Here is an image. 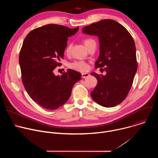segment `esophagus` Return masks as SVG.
Segmentation results:
<instances>
[{"mask_svg": "<svg viewBox=\"0 0 158 158\" xmlns=\"http://www.w3.org/2000/svg\"><path fill=\"white\" fill-rule=\"evenodd\" d=\"M89 76H90V74H88V73H82V78L87 77H89Z\"/></svg>", "mask_w": 158, "mask_h": 158, "instance_id": "obj_1", "label": "esophagus"}]
</instances>
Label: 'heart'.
Instances as JSON below:
<instances>
[{"label": "heart", "instance_id": "heart-1", "mask_svg": "<svg viewBox=\"0 0 158 158\" xmlns=\"http://www.w3.org/2000/svg\"><path fill=\"white\" fill-rule=\"evenodd\" d=\"M93 41H94L93 39H85L84 41V44L85 45V46L86 47V48L89 46V45L90 44V43L92 42ZM71 45L69 44L67 46V47L65 49V52L66 53H69L71 51ZM69 67H70L71 69H73L74 70L76 71H81V72H84L86 71L88 68H89V66L88 64L82 60H75L71 63H70L69 64Z\"/></svg>", "mask_w": 158, "mask_h": 158}]
</instances>
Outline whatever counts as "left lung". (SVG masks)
<instances>
[{"instance_id":"8db88e82","label":"left lung","mask_w":158,"mask_h":158,"mask_svg":"<svg viewBox=\"0 0 158 158\" xmlns=\"http://www.w3.org/2000/svg\"><path fill=\"white\" fill-rule=\"evenodd\" d=\"M82 32L98 37L100 52L95 67H104L106 72L104 76L91 73L98 83L91 96L103 107H114L127 97L137 71L133 38L124 26L112 19H104L85 26Z\"/></svg>"}]
</instances>
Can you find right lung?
<instances>
[{
	"instance_id": "obj_1",
	"label": "right lung",
	"mask_w": 158,
	"mask_h": 158,
	"mask_svg": "<svg viewBox=\"0 0 158 158\" xmlns=\"http://www.w3.org/2000/svg\"><path fill=\"white\" fill-rule=\"evenodd\" d=\"M78 30L79 27L48 24L31 31L23 42L19 54L22 82L31 99L44 108L55 110L65 104L81 79L72 69L61 76L53 73L64 58L67 38Z\"/></svg>"
}]
</instances>
